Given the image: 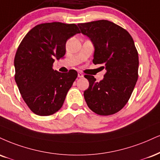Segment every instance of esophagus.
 Listing matches in <instances>:
<instances>
[{"mask_svg": "<svg viewBox=\"0 0 160 160\" xmlns=\"http://www.w3.org/2000/svg\"><path fill=\"white\" fill-rule=\"evenodd\" d=\"M78 78H82V77H83V74H82V73H81V72H78Z\"/></svg>", "mask_w": 160, "mask_h": 160, "instance_id": "34e87169", "label": "esophagus"}]
</instances>
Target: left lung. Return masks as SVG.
Instances as JSON below:
<instances>
[{
  "mask_svg": "<svg viewBox=\"0 0 160 160\" xmlns=\"http://www.w3.org/2000/svg\"><path fill=\"white\" fill-rule=\"evenodd\" d=\"M95 47L94 64H103L107 72L100 82L86 74L89 86L84 98L92 111L109 115L126 105L138 80V56L130 34L122 27L107 20L78 24Z\"/></svg>",
  "mask_w": 160,
  "mask_h": 160,
  "instance_id": "8db88e82",
  "label": "left lung"
}]
</instances>
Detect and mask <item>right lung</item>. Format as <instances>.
Wrapping results in <instances>:
<instances>
[{
  "mask_svg": "<svg viewBox=\"0 0 160 160\" xmlns=\"http://www.w3.org/2000/svg\"><path fill=\"white\" fill-rule=\"evenodd\" d=\"M77 33L80 30L75 24L45 23L31 29L19 45L14 59L15 80L35 114L51 115L62 107L78 72L54 71L53 63L64 57L67 40Z\"/></svg>",
  "mask_w": 160,
  "mask_h": 160,
  "instance_id": "obj_1",
  "label": "right lung"
}]
</instances>
